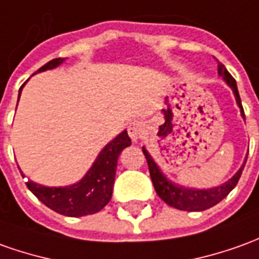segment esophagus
Wrapping results in <instances>:
<instances>
[{
    "label": "esophagus",
    "instance_id": "obj_1",
    "mask_svg": "<svg viewBox=\"0 0 259 259\" xmlns=\"http://www.w3.org/2000/svg\"><path fill=\"white\" fill-rule=\"evenodd\" d=\"M145 133H147V128H145V124L142 121L135 119L133 122H130V125H128V135L131 137V140L134 142L141 140L145 135Z\"/></svg>",
    "mask_w": 259,
    "mask_h": 259
}]
</instances>
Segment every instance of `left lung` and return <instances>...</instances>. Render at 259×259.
<instances>
[{
	"label": "left lung",
	"instance_id": "left-lung-1",
	"mask_svg": "<svg viewBox=\"0 0 259 259\" xmlns=\"http://www.w3.org/2000/svg\"><path fill=\"white\" fill-rule=\"evenodd\" d=\"M219 74L231 87V90H233L235 96V101H237V104L240 107L242 118L245 119L244 110H242L241 99H240L238 89H237V83H235L234 77L228 73L226 66L220 63V62H219ZM142 152H144L145 158H147L149 175H151L153 187H155L158 196L166 204H169L170 207L178 208V210H185V211H203L206 208L213 207L217 203H220L224 197H227V194L234 189L235 185L240 181L242 169H244L245 162H247V158H245L242 166L238 169V172L231 179H228L226 183H223L220 186L211 187V189H187V187L178 186V185H175V183L169 181L166 176L160 172L159 166L155 163V160L152 159V156L149 155L145 147H142Z\"/></svg>",
	"mask_w": 259,
	"mask_h": 259
}]
</instances>
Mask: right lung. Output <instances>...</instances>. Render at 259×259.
<instances>
[{
  "instance_id": "right-lung-1",
  "label": "right lung",
  "mask_w": 259,
  "mask_h": 259,
  "mask_svg": "<svg viewBox=\"0 0 259 259\" xmlns=\"http://www.w3.org/2000/svg\"><path fill=\"white\" fill-rule=\"evenodd\" d=\"M63 62L65 59L62 58L53 59L42 66L36 73L55 69ZM25 83L19 89L18 101ZM130 145H131V140L128 137V133L122 131L101 149V152L99 153L97 159L94 160L93 166L89 169V172L83 176V179H80L74 185L65 187H48L28 181L26 186L45 206H48L59 214L69 215V217L94 214L104 207L111 199L117 160L121 151Z\"/></svg>"
}]
</instances>
